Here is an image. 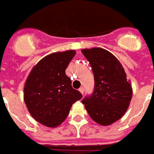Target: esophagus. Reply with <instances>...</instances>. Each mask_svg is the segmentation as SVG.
Returning a JSON list of instances; mask_svg holds the SVG:
<instances>
[{
	"label": "esophagus",
	"instance_id": "34e87169",
	"mask_svg": "<svg viewBox=\"0 0 154 154\" xmlns=\"http://www.w3.org/2000/svg\"><path fill=\"white\" fill-rule=\"evenodd\" d=\"M79 92H80L81 94H83V93H84V89H83V87H80V88L79 89Z\"/></svg>",
	"mask_w": 154,
	"mask_h": 154
}]
</instances>
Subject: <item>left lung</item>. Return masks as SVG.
I'll use <instances>...</instances> for the list:
<instances>
[{
	"label": "left lung",
	"instance_id": "8db88e82",
	"mask_svg": "<svg viewBox=\"0 0 154 154\" xmlns=\"http://www.w3.org/2000/svg\"><path fill=\"white\" fill-rule=\"evenodd\" d=\"M94 77V91L82 103L90 117L101 126H110L123 116L133 95L132 85L122 65L102 48L83 49Z\"/></svg>",
	"mask_w": 154,
	"mask_h": 154
}]
</instances>
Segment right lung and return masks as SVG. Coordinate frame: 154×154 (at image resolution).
Listing matches in <instances>:
<instances>
[{"instance_id":"obj_1","label":"right lung","mask_w":154,"mask_h":154,"mask_svg":"<svg viewBox=\"0 0 154 154\" xmlns=\"http://www.w3.org/2000/svg\"><path fill=\"white\" fill-rule=\"evenodd\" d=\"M75 50L49 54L32 67L24 87V100L33 119L47 127L63 122L73 103L82 98L72 88L65 70L75 55Z\"/></svg>"}]
</instances>
